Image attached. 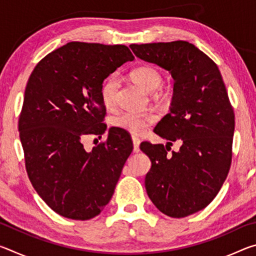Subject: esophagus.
Here are the masks:
<instances>
[{
    "instance_id": "esophagus-1",
    "label": "esophagus",
    "mask_w": 256,
    "mask_h": 256,
    "mask_svg": "<svg viewBox=\"0 0 256 256\" xmlns=\"http://www.w3.org/2000/svg\"><path fill=\"white\" fill-rule=\"evenodd\" d=\"M132 141H133V151L134 152H138L140 151V142L141 140L136 136H132Z\"/></svg>"
}]
</instances>
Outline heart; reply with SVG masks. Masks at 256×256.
I'll return each instance as SVG.
<instances>
[{
	"label": "heart",
	"instance_id": "obj_1",
	"mask_svg": "<svg viewBox=\"0 0 256 256\" xmlns=\"http://www.w3.org/2000/svg\"><path fill=\"white\" fill-rule=\"evenodd\" d=\"M132 80L144 88L146 92H154L162 84L164 76L158 68L151 66H141L133 68L130 73ZM118 92V80L114 76H108L100 86V99L107 110H112L116 106ZM157 118L154 112H123L114 116L112 124L114 128H118L132 134H144L150 128Z\"/></svg>",
	"mask_w": 256,
	"mask_h": 256
}]
</instances>
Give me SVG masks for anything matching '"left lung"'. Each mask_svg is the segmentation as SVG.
Returning <instances> with one entry per match:
<instances>
[{
    "instance_id": "left-lung-1",
    "label": "left lung",
    "mask_w": 256,
    "mask_h": 256,
    "mask_svg": "<svg viewBox=\"0 0 256 256\" xmlns=\"http://www.w3.org/2000/svg\"><path fill=\"white\" fill-rule=\"evenodd\" d=\"M141 60L156 63L174 78L170 112L154 132L167 146L142 142L151 168L146 193L166 216L184 218L204 209L230 170L235 114L222 76L209 56L184 40L130 45ZM182 141L178 153L168 154Z\"/></svg>"
}]
</instances>
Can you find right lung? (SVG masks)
Returning <instances> with one entry per match:
<instances>
[{
	"mask_svg": "<svg viewBox=\"0 0 256 256\" xmlns=\"http://www.w3.org/2000/svg\"><path fill=\"white\" fill-rule=\"evenodd\" d=\"M132 60L125 45L71 42L42 58L29 76L18 122L26 170L36 192L60 216L89 220L114 194L132 141L114 128L90 152L82 140L106 131L100 86Z\"/></svg>",
	"mask_w": 256,
	"mask_h": 256,
	"instance_id": "right-lung-1",
	"label": "right lung"
}]
</instances>
